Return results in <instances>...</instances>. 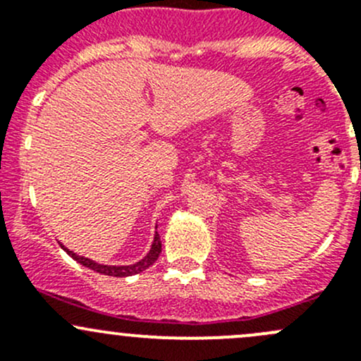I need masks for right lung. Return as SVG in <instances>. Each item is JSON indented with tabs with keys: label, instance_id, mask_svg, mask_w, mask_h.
I'll return each mask as SVG.
<instances>
[{
	"label": "right lung",
	"instance_id": "right-lung-1",
	"mask_svg": "<svg viewBox=\"0 0 361 361\" xmlns=\"http://www.w3.org/2000/svg\"><path fill=\"white\" fill-rule=\"evenodd\" d=\"M61 248L66 251L69 257L75 258V260L78 262V264L85 265V267L92 269V271L99 272V274L115 276V278H126V276L140 274V272L147 271V269L150 267V265H154L155 260H157V258H159L160 251H162V243H160V238H159L157 231H155L154 243H152V248L147 253V257L141 258L140 262H136V264H130V265H103V264H97V262L90 260V258L80 257V255L73 253V251H69L64 245H61Z\"/></svg>",
	"mask_w": 361,
	"mask_h": 361
}]
</instances>
